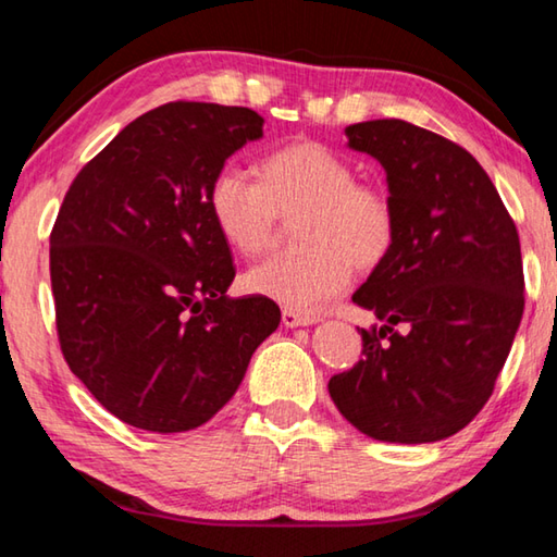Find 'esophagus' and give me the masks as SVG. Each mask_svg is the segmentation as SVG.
Listing matches in <instances>:
<instances>
[{"instance_id":"obj_1","label":"esophagus","mask_w":557,"mask_h":557,"mask_svg":"<svg viewBox=\"0 0 557 557\" xmlns=\"http://www.w3.org/2000/svg\"><path fill=\"white\" fill-rule=\"evenodd\" d=\"M281 320H284L286 327H308V325L318 323L315 315H300V313H296V310H284Z\"/></svg>"}]
</instances>
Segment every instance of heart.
<instances>
[{
    "label": "heart",
    "mask_w": 557,
    "mask_h": 557,
    "mask_svg": "<svg viewBox=\"0 0 557 557\" xmlns=\"http://www.w3.org/2000/svg\"><path fill=\"white\" fill-rule=\"evenodd\" d=\"M208 208L224 242L244 257L269 251L278 218L298 222V257H273L244 273L249 294L296 313H313L347 290L357 269H374L396 242V208L388 193L359 183L345 156L315 141L271 151L261 183L237 165H222L208 190Z\"/></svg>",
    "instance_id": "heart-1"
}]
</instances>
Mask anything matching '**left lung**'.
<instances>
[{
	"instance_id": "obj_1",
	"label": "left lung",
	"mask_w": 557,
	"mask_h": 557,
	"mask_svg": "<svg viewBox=\"0 0 557 557\" xmlns=\"http://www.w3.org/2000/svg\"><path fill=\"white\" fill-rule=\"evenodd\" d=\"M345 134L382 163L398 230L352 296L384 325L359 330L364 357L330 379V396L374 441H445L490 401L521 325L519 232L462 146L401 120Z\"/></svg>"
}]
</instances>
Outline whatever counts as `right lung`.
I'll return each mask as SVG.
<instances>
[{"label": "right lung", "instance_id": "1", "mask_svg": "<svg viewBox=\"0 0 557 557\" xmlns=\"http://www.w3.org/2000/svg\"><path fill=\"white\" fill-rule=\"evenodd\" d=\"M261 136L247 107L169 102L126 124L65 193L51 232L58 339L124 423H208L281 323L273 300L227 296L232 251L208 208L214 173Z\"/></svg>", "mask_w": 557, "mask_h": 557}]
</instances>
